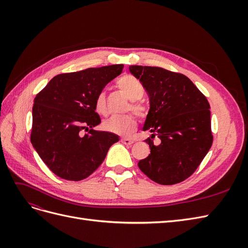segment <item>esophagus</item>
Wrapping results in <instances>:
<instances>
[{"label": "esophagus", "mask_w": 248, "mask_h": 248, "mask_svg": "<svg viewBox=\"0 0 248 248\" xmlns=\"http://www.w3.org/2000/svg\"><path fill=\"white\" fill-rule=\"evenodd\" d=\"M121 142L124 145H132L134 140H130V139H121Z\"/></svg>", "instance_id": "obj_1"}]
</instances>
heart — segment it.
<instances>
[{
	"mask_svg": "<svg viewBox=\"0 0 248 248\" xmlns=\"http://www.w3.org/2000/svg\"><path fill=\"white\" fill-rule=\"evenodd\" d=\"M117 87L131 101L130 109L140 118H145L148 114L147 108L137 100L140 99L145 93V88L141 82L132 76H124L117 80ZM95 109L99 115L107 114V100L104 93H99L95 99ZM103 128L119 134V136H129L137 128V120L132 115L122 117L112 116L103 122Z\"/></svg>",
	"mask_w": 248,
	"mask_h": 248,
	"instance_id": "heart-1",
	"label": "heart"
}]
</instances>
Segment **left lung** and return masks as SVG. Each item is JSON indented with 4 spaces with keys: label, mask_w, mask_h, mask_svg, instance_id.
I'll return each mask as SVG.
<instances>
[{
    "label": "left lung",
    "mask_w": 248,
    "mask_h": 248,
    "mask_svg": "<svg viewBox=\"0 0 248 248\" xmlns=\"http://www.w3.org/2000/svg\"><path fill=\"white\" fill-rule=\"evenodd\" d=\"M129 71L144 86L150 109L142 130L151 153L139 168L152 181L172 185L191 176L212 146L210 104L184 74L160 67L132 65ZM160 139L155 145L152 140Z\"/></svg>",
    "instance_id": "obj_1"
}]
</instances>
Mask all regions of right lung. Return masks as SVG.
I'll use <instances>...</instances> for the list:
<instances>
[{"label":"right lung","instance_id":"1","mask_svg":"<svg viewBox=\"0 0 248 248\" xmlns=\"http://www.w3.org/2000/svg\"><path fill=\"white\" fill-rule=\"evenodd\" d=\"M123 67L118 64L59 74L35 97L31 142L58 177L70 181L86 179L119 140L117 134L93 127L101 122L95 111L96 97ZM82 130L88 133L84 135Z\"/></svg>","mask_w":248,"mask_h":248}]
</instances>
